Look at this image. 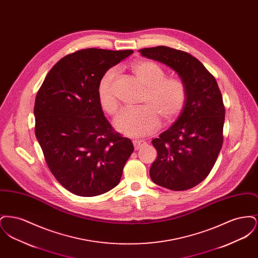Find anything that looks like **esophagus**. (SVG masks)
Returning a JSON list of instances; mask_svg holds the SVG:
<instances>
[{
	"mask_svg": "<svg viewBox=\"0 0 258 258\" xmlns=\"http://www.w3.org/2000/svg\"><path fill=\"white\" fill-rule=\"evenodd\" d=\"M134 145H135V149L138 150V149L145 146V145H146V142L143 141V140H134Z\"/></svg>",
	"mask_w": 258,
	"mask_h": 258,
	"instance_id": "34e87169",
	"label": "esophagus"
}]
</instances>
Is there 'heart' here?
Listing matches in <instances>:
<instances>
[{"mask_svg":"<svg viewBox=\"0 0 258 258\" xmlns=\"http://www.w3.org/2000/svg\"><path fill=\"white\" fill-rule=\"evenodd\" d=\"M132 71L146 87V92L137 108H123L116 117L115 127L124 135L142 137L156 133L164 123L175 121L184 109L186 90L183 81L175 77H165L164 70L149 60H138L132 64ZM117 76L115 68L101 76L98 86V97L101 107L114 115L118 110V100L113 85Z\"/></svg>","mask_w":258,"mask_h":258,"instance_id":"heart-1","label":"heart"}]
</instances>
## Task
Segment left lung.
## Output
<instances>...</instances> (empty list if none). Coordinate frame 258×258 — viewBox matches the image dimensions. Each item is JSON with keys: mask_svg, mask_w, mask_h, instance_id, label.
<instances>
[{"mask_svg": "<svg viewBox=\"0 0 258 258\" xmlns=\"http://www.w3.org/2000/svg\"><path fill=\"white\" fill-rule=\"evenodd\" d=\"M179 75L186 90L184 109L171 126L152 141L158 152L150 168L155 184L184 190L201 183L222 146L225 109L215 77L190 54L167 46L139 50Z\"/></svg>", "mask_w": 258, "mask_h": 258, "instance_id": "1", "label": "left lung"}]
</instances>
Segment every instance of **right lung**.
Here are the masks:
<instances>
[{
    "label": "right lung",
    "mask_w": 258,
    "mask_h": 258,
    "mask_svg": "<svg viewBox=\"0 0 258 258\" xmlns=\"http://www.w3.org/2000/svg\"><path fill=\"white\" fill-rule=\"evenodd\" d=\"M133 50H79L46 75L35 101V133L50 171L69 191L96 197L120 183L132 140L115 133L98 97V82Z\"/></svg>",
    "instance_id": "1"
}]
</instances>
